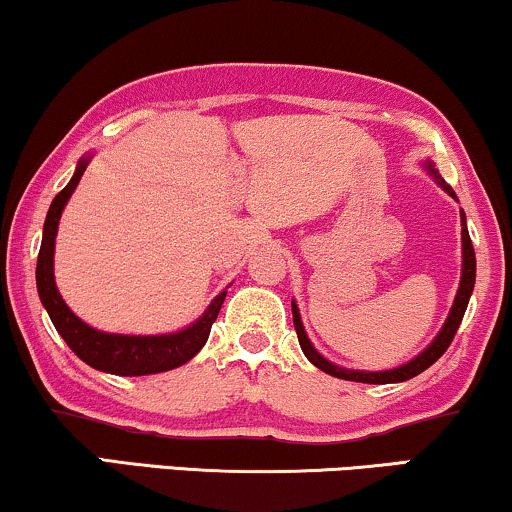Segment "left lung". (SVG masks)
Instances as JSON below:
<instances>
[{
    "mask_svg": "<svg viewBox=\"0 0 512 512\" xmlns=\"http://www.w3.org/2000/svg\"><path fill=\"white\" fill-rule=\"evenodd\" d=\"M423 169H426L428 174L435 178V183L440 185V188L447 192L449 197L456 199V192L451 190V185H447V181H444V178L440 176V171L435 169V162H430V159H426V162H423ZM461 251H463L461 282H459V291H456L454 305H451V310H449L447 320H444V324H442L440 334H437L433 338V343H430L428 348L423 350V353H418L414 360H409L407 364H402V367L386 369V371H362V369L338 367V364L329 362L327 357L317 353L315 345L310 343V338H308V334H305V329H303L301 313H298V305H296V301H291V313H294V327H296L298 343H301L303 355L308 357V360L313 362L317 369H322L324 374L343 378V381L376 383V386H381V383L409 381V378H414V376L421 374V371H426L428 367H433V364L444 355V350L449 348V343L454 341V334H456V331H459V324L463 320V315H466L470 294H473V287H475V249H473V242H470L468 225H466V214H463V211H461Z\"/></svg>",
    "mask_w": 512,
    "mask_h": 512,
    "instance_id": "left-lung-1",
    "label": "left lung"
}]
</instances>
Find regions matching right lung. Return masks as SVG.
Instances as JSON below:
<instances>
[{
	"mask_svg": "<svg viewBox=\"0 0 512 512\" xmlns=\"http://www.w3.org/2000/svg\"><path fill=\"white\" fill-rule=\"evenodd\" d=\"M91 155L82 157L77 162L75 174L70 183L53 197L49 214L44 221L42 247L37 256V291L42 298V305L49 313L53 327L63 336V341L70 345V350L79 360L89 364L98 371L115 376H148L159 374V371H169L190 362L199 350L207 343L211 324L216 322L221 305L228 291H221L209 308L204 310L202 317L181 331H171V334H155V336H131V334H108V331L89 327L84 320L72 313L68 303L63 301L61 291L56 287V277H53V251H56V235L61 214L72 197V192L79 185V178L89 167Z\"/></svg>",
	"mask_w": 512,
	"mask_h": 512,
	"instance_id": "1",
	"label": "right lung"
}]
</instances>
